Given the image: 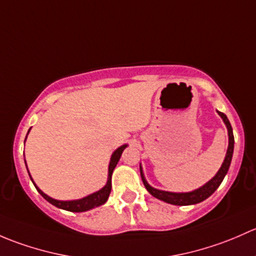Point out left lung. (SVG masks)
Masks as SVG:
<instances>
[{
    "label": "left lung",
    "instance_id": "1",
    "mask_svg": "<svg viewBox=\"0 0 256 256\" xmlns=\"http://www.w3.org/2000/svg\"><path fill=\"white\" fill-rule=\"evenodd\" d=\"M217 113L220 114V117L222 118L223 122H224L226 130H228V149H226V158L222 162V166L220 168V170L217 171L214 176L210 178L208 182L202 185L198 188L194 190V191H190V192H170V191H162V190H158L155 187L150 186L148 184L146 176H144L143 172V168H142L140 164V176H142V180H143L144 186L148 190L152 196H154L155 198L160 200V201H164L166 204H175V206H190V204H200V202L204 201L207 200L216 190L220 187V184H222L223 178L228 172L229 166H230V162H232V158H233V150H234V136H233V129H232L230 123H229L228 118L224 113L220 112L217 110Z\"/></svg>",
    "mask_w": 256,
    "mask_h": 256
}]
</instances>
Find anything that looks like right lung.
<instances>
[{"label": "right lung", "mask_w": 256, "mask_h": 256, "mask_svg": "<svg viewBox=\"0 0 256 256\" xmlns=\"http://www.w3.org/2000/svg\"><path fill=\"white\" fill-rule=\"evenodd\" d=\"M30 130H28V133H30ZM27 136H28V134H27ZM26 139H27V136H26ZM24 143H26V140H24ZM127 146H128V144H123V146L117 148V149H116L114 152H112V155H110V164H108V176H107L106 185L102 187V188H100L98 191L94 192V194H88V196L82 197V198H78V200L60 201V200H55V198H52V197L48 196V194H44V192L42 191V190L36 185V182H34L33 178H32V176H30V170H28L27 164H26V166H27L28 174H30V178L32 182H33V185L36 186V191H38L39 194H40L42 196H43L44 198H46V201L49 202V204H52V206L60 208V210H69V212H86V210H92V208L102 206V204H104L107 202V200H108L110 194V190H112V174H113V170H114L116 165H117L118 162H120V155H122L123 150H124ZM24 162H26V159H24Z\"/></svg>", "instance_id": "obj_1"}]
</instances>
